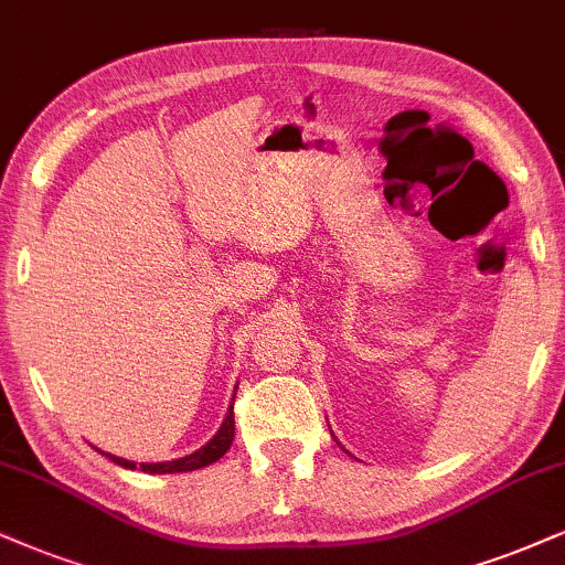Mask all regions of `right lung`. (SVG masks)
Masks as SVG:
<instances>
[{
    "label": "right lung",
    "instance_id": "add662e5",
    "mask_svg": "<svg viewBox=\"0 0 565 565\" xmlns=\"http://www.w3.org/2000/svg\"><path fill=\"white\" fill-rule=\"evenodd\" d=\"M232 404H234V398H232ZM232 409H234V406H232ZM232 409H230V414H226V417H224V423H221L218 433L213 435V438H211L209 443H205L203 448H198V451L182 456V459L159 461V463H140L142 472H148V475L195 472V469H203V467H209V463L218 461L221 456L230 451V446H232V440H234V412H232ZM96 451L104 454L106 459H111L114 463H119V467H125V469H135V467H138V463H135V461L119 459V456L106 454V451H102V448H96Z\"/></svg>",
    "mask_w": 565,
    "mask_h": 565
}]
</instances>
